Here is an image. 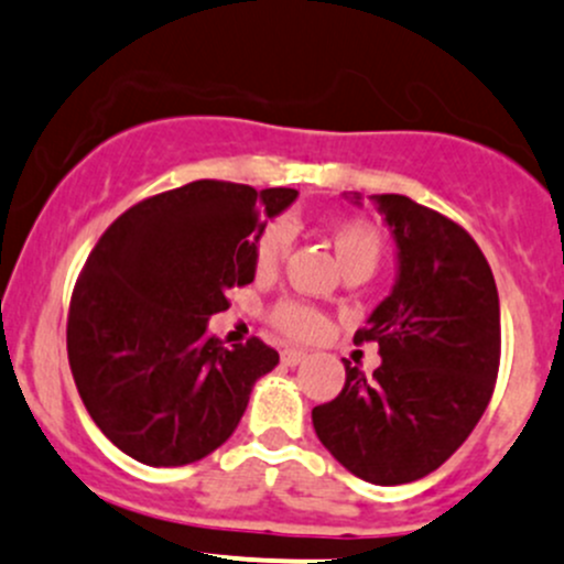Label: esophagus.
<instances>
[{"instance_id": "34e87169", "label": "esophagus", "mask_w": 564, "mask_h": 564, "mask_svg": "<svg viewBox=\"0 0 564 564\" xmlns=\"http://www.w3.org/2000/svg\"><path fill=\"white\" fill-rule=\"evenodd\" d=\"M305 359H307V351H302V348H283L281 351V361L289 367H297Z\"/></svg>"}]
</instances>
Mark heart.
I'll return each mask as SVG.
<instances>
[{
	"label": "heart",
	"mask_w": 564,
	"mask_h": 564,
	"mask_svg": "<svg viewBox=\"0 0 564 564\" xmlns=\"http://www.w3.org/2000/svg\"><path fill=\"white\" fill-rule=\"evenodd\" d=\"M327 235L346 272L376 270L383 253V235L376 224L367 221V218H343V221L329 224ZM289 246H292V227L281 218L267 221L253 237V267H257V272L267 275V272L275 270L281 259L286 257ZM267 322L294 340H316L327 332V316L318 307L292 297L278 300L267 311Z\"/></svg>",
	"instance_id": "b5f03b06"
}]
</instances>
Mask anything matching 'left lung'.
Listing matches in <instances>:
<instances>
[{"label":"left lung","mask_w":564,"mask_h":564,"mask_svg":"<svg viewBox=\"0 0 564 564\" xmlns=\"http://www.w3.org/2000/svg\"><path fill=\"white\" fill-rule=\"evenodd\" d=\"M397 248L394 292L354 343H378L365 376L313 408V426L346 470L378 486L430 476L476 430L500 370V297L478 242L443 213L402 194L376 197Z\"/></svg>","instance_id":"left-lung-1"}]
</instances>
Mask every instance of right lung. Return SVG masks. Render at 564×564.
Listing matches in <instances>:
<instances>
[{
	"instance_id": "right-lung-1",
	"label": "right lung",
	"mask_w": 564,
	"mask_h": 564,
	"mask_svg": "<svg viewBox=\"0 0 564 564\" xmlns=\"http://www.w3.org/2000/svg\"><path fill=\"white\" fill-rule=\"evenodd\" d=\"M294 188L194 181L116 218L88 253L67 313V357L88 416L151 467L216 452L257 378L278 365L259 337L224 348L207 318L253 281V237Z\"/></svg>"
}]
</instances>
